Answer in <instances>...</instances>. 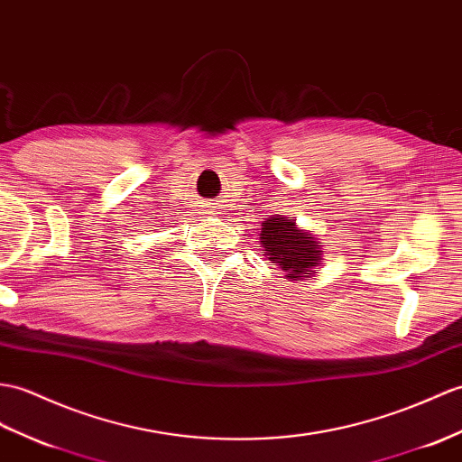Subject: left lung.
<instances>
[{
  "instance_id": "8db88e82",
  "label": "left lung",
  "mask_w": 462,
  "mask_h": 462,
  "mask_svg": "<svg viewBox=\"0 0 462 462\" xmlns=\"http://www.w3.org/2000/svg\"><path fill=\"white\" fill-rule=\"evenodd\" d=\"M260 244L263 255L285 272V280L301 282L319 273L323 260V242L309 230H301L295 220L275 214L262 222Z\"/></svg>"
}]
</instances>
